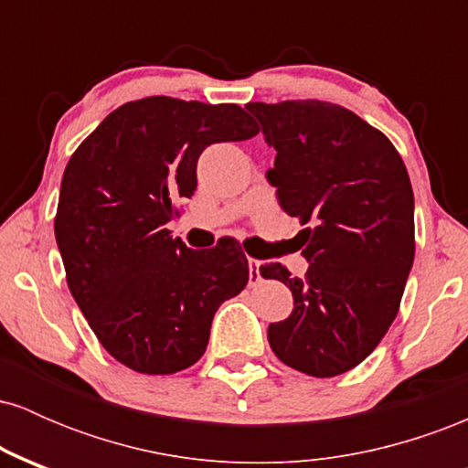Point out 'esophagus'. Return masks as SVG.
I'll return each instance as SVG.
<instances>
[{"label": "esophagus", "instance_id": "34e87169", "mask_svg": "<svg viewBox=\"0 0 468 468\" xmlns=\"http://www.w3.org/2000/svg\"><path fill=\"white\" fill-rule=\"evenodd\" d=\"M249 268H250V275L260 282L261 279V261L260 260H249Z\"/></svg>", "mask_w": 468, "mask_h": 468}]
</instances>
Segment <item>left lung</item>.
Returning <instances> with one entry per match:
<instances>
[{
  "label": "left lung",
  "mask_w": 468,
  "mask_h": 468,
  "mask_svg": "<svg viewBox=\"0 0 468 468\" xmlns=\"http://www.w3.org/2000/svg\"><path fill=\"white\" fill-rule=\"evenodd\" d=\"M275 166L266 178L303 230V279L282 264L261 277L286 283L294 308L268 325V343L288 367L330 378L365 361L391 321L410 277L413 191L389 138L341 105L324 101L249 103Z\"/></svg>",
  "instance_id": "8db88e82"
}]
</instances>
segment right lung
<instances>
[{
  "label": "right lung",
  "instance_id": "obj_1",
  "mask_svg": "<svg viewBox=\"0 0 468 468\" xmlns=\"http://www.w3.org/2000/svg\"><path fill=\"white\" fill-rule=\"evenodd\" d=\"M257 132L239 105L149 96L112 112L69 158L55 218L68 288L101 346L133 372L200 361L218 308L249 283L238 241L191 250L166 222L196 191L204 149Z\"/></svg>",
  "mask_w": 468,
  "mask_h": 468
}]
</instances>
